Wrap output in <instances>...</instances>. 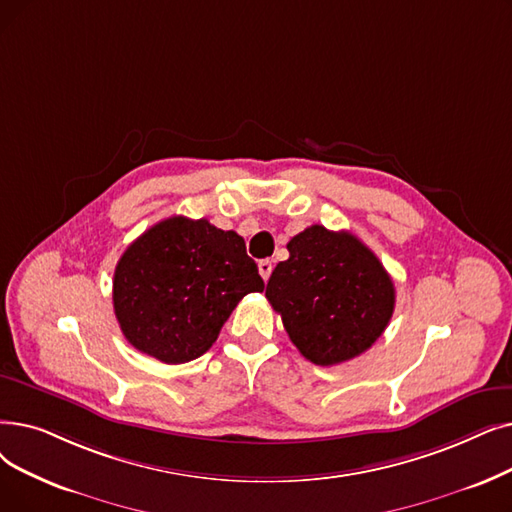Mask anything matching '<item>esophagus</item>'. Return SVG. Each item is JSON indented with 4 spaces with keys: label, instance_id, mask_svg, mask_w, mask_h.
Listing matches in <instances>:
<instances>
[{
    "label": "esophagus",
    "instance_id": "obj_1",
    "mask_svg": "<svg viewBox=\"0 0 512 512\" xmlns=\"http://www.w3.org/2000/svg\"><path fill=\"white\" fill-rule=\"evenodd\" d=\"M272 270H274V265H272L270 259H261V261H259V274H261L263 280H270Z\"/></svg>",
    "mask_w": 512,
    "mask_h": 512
}]
</instances>
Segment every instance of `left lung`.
<instances>
[{"instance_id": "obj_1", "label": "left lung", "mask_w": 512, "mask_h": 512, "mask_svg": "<svg viewBox=\"0 0 512 512\" xmlns=\"http://www.w3.org/2000/svg\"><path fill=\"white\" fill-rule=\"evenodd\" d=\"M265 288L303 358L335 366L358 358L379 339L395 307L383 263L349 232L309 226L286 244Z\"/></svg>"}]
</instances>
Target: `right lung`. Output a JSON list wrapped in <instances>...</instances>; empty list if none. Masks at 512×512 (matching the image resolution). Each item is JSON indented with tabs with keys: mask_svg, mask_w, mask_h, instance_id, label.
<instances>
[{
	"mask_svg": "<svg viewBox=\"0 0 512 512\" xmlns=\"http://www.w3.org/2000/svg\"><path fill=\"white\" fill-rule=\"evenodd\" d=\"M257 263L242 236L207 219L175 215L133 240L113 280L125 339L165 364L201 358L238 301L261 293Z\"/></svg>",
	"mask_w": 512,
	"mask_h": 512,
	"instance_id": "right-lung-1",
	"label": "right lung"
}]
</instances>
